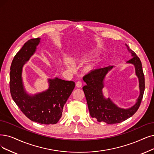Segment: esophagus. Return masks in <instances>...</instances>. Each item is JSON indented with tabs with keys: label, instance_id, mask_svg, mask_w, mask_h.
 Segmentation results:
<instances>
[{
	"label": "esophagus",
	"instance_id": "34e87169",
	"mask_svg": "<svg viewBox=\"0 0 154 154\" xmlns=\"http://www.w3.org/2000/svg\"><path fill=\"white\" fill-rule=\"evenodd\" d=\"M82 82L80 81H78V82H77L76 83V87L80 88V87H82Z\"/></svg>",
	"mask_w": 154,
	"mask_h": 154
}]
</instances>
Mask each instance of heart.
I'll list each match as a JSON object with an SVG mask.
<instances>
[{
  "label": "heart",
  "instance_id": "1",
  "mask_svg": "<svg viewBox=\"0 0 154 154\" xmlns=\"http://www.w3.org/2000/svg\"><path fill=\"white\" fill-rule=\"evenodd\" d=\"M92 57H93V55H92L91 51L86 49V50L83 51H79L77 53L73 54L72 59L76 63H82L85 62V61H87L88 60H90ZM64 63L66 67H67V69H68L70 71L74 70V66L70 59H69L68 58H64ZM96 66V63H89L85 67L84 71L86 72H90L95 69Z\"/></svg>",
  "mask_w": 154,
  "mask_h": 154
}]
</instances>
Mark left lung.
<instances>
[{"label": "left lung", "mask_w": 154, "mask_h": 154, "mask_svg": "<svg viewBox=\"0 0 154 154\" xmlns=\"http://www.w3.org/2000/svg\"><path fill=\"white\" fill-rule=\"evenodd\" d=\"M128 52L131 54V59L127 61V64H133L135 68V74L139 82L140 95L133 106L127 109L118 107L109 97L103 95V88L104 80L108 72L114 66H109L103 68L92 71L85 75L83 79L86 85L83 90L87 99L90 116L98 122L103 121L109 125L119 123L131 117L137 111L142 100L145 90V78L141 60L137 54L126 44Z\"/></svg>", "instance_id": "left-lung-1"}]
</instances>
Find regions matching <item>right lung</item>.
I'll return each mask as SVG.
<instances>
[{"mask_svg": "<svg viewBox=\"0 0 154 154\" xmlns=\"http://www.w3.org/2000/svg\"><path fill=\"white\" fill-rule=\"evenodd\" d=\"M40 39L29 40L16 54L11 66L10 91L16 105L31 121L43 125H54L61 118L64 104L75 83L57 77L49 78L47 90L33 95L28 93L23 81V68L35 53Z\"/></svg>", "mask_w": 154, "mask_h": 154, "instance_id": "1", "label": "right lung"}]
</instances>
